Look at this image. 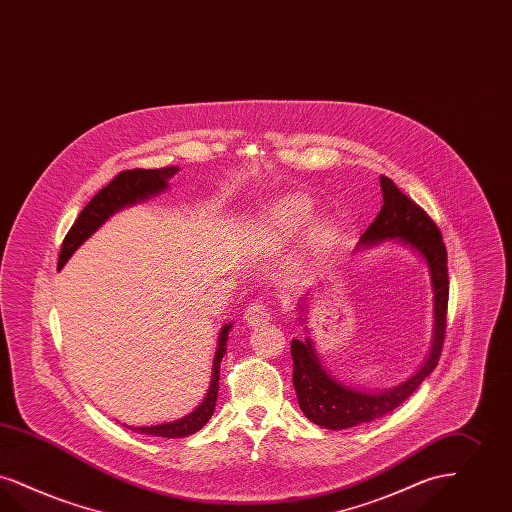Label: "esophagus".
<instances>
[{"mask_svg": "<svg viewBox=\"0 0 512 512\" xmlns=\"http://www.w3.org/2000/svg\"><path fill=\"white\" fill-rule=\"evenodd\" d=\"M244 320H246L247 326H253V328L255 326H263V324L270 320V312H268V308L263 303H253V305L247 307Z\"/></svg>", "mask_w": 512, "mask_h": 512, "instance_id": "obj_1", "label": "esophagus"}]
</instances>
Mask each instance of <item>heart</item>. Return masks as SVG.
Masks as SVG:
<instances>
[{"label":"heart","instance_id":"1","mask_svg":"<svg viewBox=\"0 0 512 512\" xmlns=\"http://www.w3.org/2000/svg\"><path fill=\"white\" fill-rule=\"evenodd\" d=\"M314 215V204L305 194H286L266 205L261 217V234L274 242L293 240ZM337 238V223L329 217L316 221L308 232V242L314 249H326Z\"/></svg>","mask_w":512,"mask_h":512}]
</instances>
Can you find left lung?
<instances>
[{"label":"left lung","mask_w":512,"mask_h":512,"mask_svg":"<svg viewBox=\"0 0 512 512\" xmlns=\"http://www.w3.org/2000/svg\"><path fill=\"white\" fill-rule=\"evenodd\" d=\"M379 181L383 190V207L375 221L362 234L358 247L396 240L398 244L411 247L425 259V263L429 265L430 282L434 291L432 345L429 358L408 381L392 389L366 392L348 387L335 379L322 366L310 337L305 341L293 339L291 358L297 402L308 419L324 429H350L379 419L392 409L398 408L429 377L432 369L436 368L444 347L450 280L448 253L442 242V234L429 215L415 202H411L406 194H402V190L389 177L381 175ZM299 322H303V318H299Z\"/></svg>","instance_id":"left-lung-1"}]
</instances>
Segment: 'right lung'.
Returning a JSON list of instances; mask_svg holds the SVG:
<instances>
[{
	"label": "right lung",
	"instance_id": "1",
	"mask_svg": "<svg viewBox=\"0 0 512 512\" xmlns=\"http://www.w3.org/2000/svg\"><path fill=\"white\" fill-rule=\"evenodd\" d=\"M179 171V167H164V169H129L118 173L110 183L99 190L93 200L83 207L80 217L68 230L64 242H62L61 255H59V268L66 265V261L72 257V253L82 246L83 242L103 225L108 217H112L116 211L123 209L125 205L143 202L150 196H156L167 188V181ZM232 324H226L219 333V343L213 358V373H211V385L207 389L204 402L194 409L192 413L184 415L183 419L154 425V427H127L133 432L146 434V436H162V438H183L188 434H194L202 429L205 423L211 419L217 394H219V373H221V360L225 356L228 331Z\"/></svg>",
	"mask_w": 512,
	"mask_h": 512
}]
</instances>
